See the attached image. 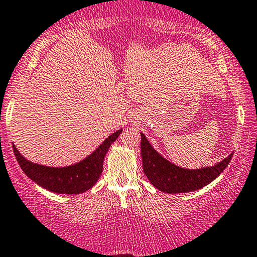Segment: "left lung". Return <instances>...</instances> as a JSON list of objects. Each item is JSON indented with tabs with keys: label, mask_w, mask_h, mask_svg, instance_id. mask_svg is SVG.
I'll list each match as a JSON object with an SVG mask.
<instances>
[{
	"label": "left lung",
	"mask_w": 257,
	"mask_h": 257,
	"mask_svg": "<svg viewBox=\"0 0 257 257\" xmlns=\"http://www.w3.org/2000/svg\"><path fill=\"white\" fill-rule=\"evenodd\" d=\"M233 153L215 166L187 170L175 166L152 147L145 134L141 133L142 167L151 184L166 193L192 192L206 186L225 170Z\"/></svg>",
	"instance_id": "obj_1"
}]
</instances>
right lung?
I'll use <instances>...</instances> for the list:
<instances>
[{"label":"right lung","instance_id":"obj_1","mask_svg":"<svg viewBox=\"0 0 257 257\" xmlns=\"http://www.w3.org/2000/svg\"><path fill=\"white\" fill-rule=\"evenodd\" d=\"M121 133L122 129L112 133L89 157L78 164L66 167H48L28 161L22 157L14 145L13 151L26 175L41 187L54 193L79 194L90 190L98 181L106 152Z\"/></svg>","mask_w":257,"mask_h":257}]
</instances>
